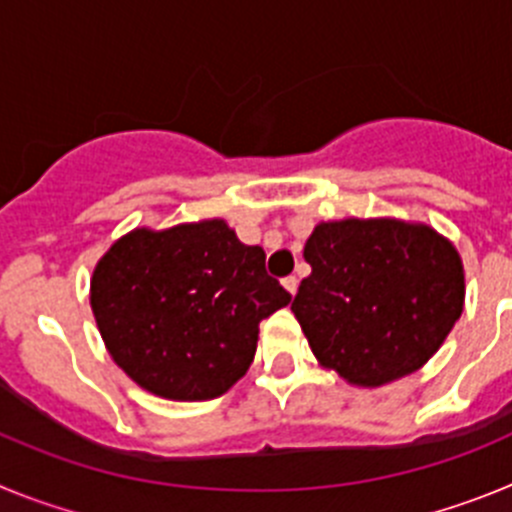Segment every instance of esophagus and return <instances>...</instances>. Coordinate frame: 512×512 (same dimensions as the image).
I'll return each mask as SVG.
<instances>
[{
	"label": "esophagus",
	"mask_w": 512,
	"mask_h": 512,
	"mask_svg": "<svg viewBox=\"0 0 512 512\" xmlns=\"http://www.w3.org/2000/svg\"><path fill=\"white\" fill-rule=\"evenodd\" d=\"M282 284H284V289H287L289 295H292V297L297 295V284H300V282H297V277H284Z\"/></svg>",
	"instance_id": "obj_1"
}]
</instances>
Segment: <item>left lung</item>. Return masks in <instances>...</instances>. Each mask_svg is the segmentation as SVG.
I'll list each match as a JSON object with an SVG mask.
<instances>
[{
    "mask_svg": "<svg viewBox=\"0 0 512 512\" xmlns=\"http://www.w3.org/2000/svg\"><path fill=\"white\" fill-rule=\"evenodd\" d=\"M292 312L320 366L356 387L418 372L464 310V264L449 238L397 217L318 223Z\"/></svg>",
    "mask_w": 512,
    "mask_h": 512,
    "instance_id": "obj_1",
    "label": "left lung"
}]
</instances>
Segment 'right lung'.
<instances>
[{
  "instance_id": "obj_1",
  "label": "right lung",
  "mask_w": 512,
  "mask_h": 512,
  "mask_svg": "<svg viewBox=\"0 0 512 512\" xmlns=\"http://www.w3.org/2000/svg\"><path fill=\"white\" fill-rule=\"evenodd\" d=\"M212 217L135 228L97 261L89 287L102 341L138 387L166 400L220 397L251 366L259 323L292 295Z\"/></svg>"
}]
</instances>
